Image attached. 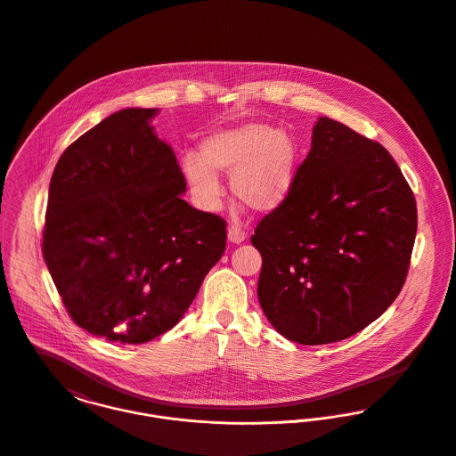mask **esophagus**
Listing matches in <instances>:
<instances>
[{
	"label": "esophagus",
	"instance_id": "34e87169",
	"mask_svg": "<svg viewBox=\"0 0 456 456\" xmlns=\"http://www.w3.org/2000/svg\"><path fill=\"white\" fill-rule=\"evenodd\" d=\"M227 238H229V241L231 243H234V245H240V243H243L245 240H247V232L240 227V225H229V229H227Z\"/></svg>",
	"mask_w": 456,
	"mask_h": 456
}]
</instances>
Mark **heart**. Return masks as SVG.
Segmentation results:
<instances>
[{
	"label": "heart",
	"instance_id": "heart-1",
	"mask_svg": "<svg viewBox=\"0 0 456 456\" xmlns=\"http://www.w3.org/2000/svg\"><path fill=\"white\" fill-rule=\"evenodd\" d=\"M299 149L296 140L267 124H245L206 136L201 155L182 160L185 180L204 209L220 203L222 185L216 173L232 175L238 201L260 213L285 203L294 189Z\"/></svg>",
	"mask_w": 456,
	"mask_h": 456
}]
</instances>
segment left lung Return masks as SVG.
<instances>
[{"label":"left lung","mask_w":456,"mask_h":456,"mask_svg":"<svg viewBox=\"0 0 456 456\" xmlns=\"http://www.w3.org/2000/svg\"><path fill=\"white\" fill-rule=\"evenodd\" d=\"M416 227L414 194L388 151L320 117L289 200L252 236L264 314L299 345L360 332L403 290Z\"/></svg>","instance_id":"left-lung-1"}]
</instances>
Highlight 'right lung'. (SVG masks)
<instances>
[{
  "label": "right lung",
  "instance_id": "obj_1",
  "mask_svg": "<svg viewBox=\"0 0 456 456\" xmlns=\"http://www.w3.org/2000/svg\"><path fill=\"white\" fill-rule=\"evenodd\" d=\"M155 108L106 117L59 157L42 252L71 320L140 345L173 329L225 250V220L182 200L176 155Z\"/></svg>",
  "mask_w": 456,
  "mask_h": 456
}]
</instances>
